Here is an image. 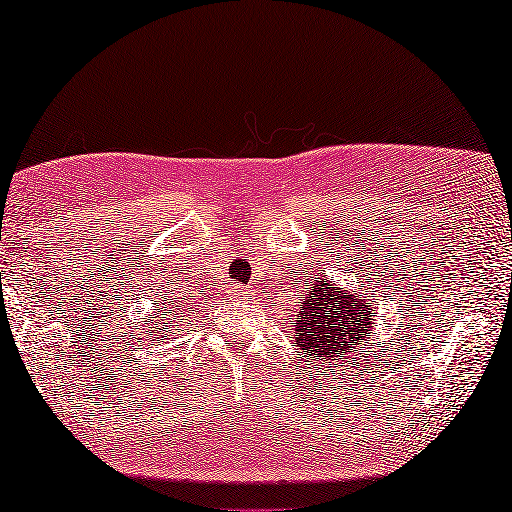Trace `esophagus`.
Returning a JSON list of instances; mask_svg holds the SVG:
<instances>
[{
  "label": "esophagus",
  "mask_w": 512,
  "mask_h": 512,
  "mask_svg": "<svg viewBox=\"0 0 512 512\" xmlns=\"http://www.w3.org/2000/svg\"><path fill=\"white\" fill-rule=\"evenodd\" d=\"M230 294H232L234 298H241V296H246V289L239 287V285H232V287H230Z\"/></svg>",
  "instance_id": "1"
}]
</instances>
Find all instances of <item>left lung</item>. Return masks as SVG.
I'll use <instances>...</instances> for the list:
<instances>
[{
  "label": "left lung",
  "instance_id": "obj_1",
  "mask_svg": "<svg viewBox=\"0 0 512 512\" xmlns=\"http://www.w3.org/2000/svg\"><path fill=\"white\" fill-rule=\"evenodd\" d=\"M373 303L376 298L337 287L328 278H316L312 287L307 282L296 326V344L303 351V358L326 367L330 362L344 364L353 348L362 351L369 342L376 316Z\"/></svg>",
  "mask_w": 512,
  "mask_h": 512
}]
</instances>
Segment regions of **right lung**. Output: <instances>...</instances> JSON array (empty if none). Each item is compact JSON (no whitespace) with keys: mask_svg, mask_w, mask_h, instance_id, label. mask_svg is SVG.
I'll return each instance as SVG.
<instances>
[{"mask_svg":"<svg viewBox=\"0 0 512 512\" xmlns=\"http://www.w3.org/2000/svg\"><path fill=\"white\" fill-rule=\"evenodd\" d=\"M150 319H152V326H154V335H157V337H154V339H159V337H164L166 335V332H168V328H164V326H161V323L159 321H166V316H159V321H157V316H150Z\"/></svg>","mask_w":512,"mask_h":512,"instance_id":"1","label":"right lung"}]
</instances>
